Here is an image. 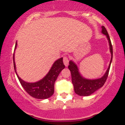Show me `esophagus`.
<instances>
[{"label": "esophagus", "mask_w": 125, "mask_h": 125, "mask_svg": "<svg viewBox=\"0 0 125 125\" xmlns=\"http://www.w3.org/2000/svg\"><path fill=\"white\" fill-rule=\"evenodd\" d=\"M63 61V63L64 65H65L66 66H67L68 64H69V58H68L67 56H64Z\"/></svg>", "instance_id": "34e87169"}]
</instances>
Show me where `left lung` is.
<instances>
[{
    "mask_svg": "<svg viewBox=\"0 0 125 125\" xmlns=\"http://www.w3.org/2000/svg\"><path fill=\"white\" fill-rule=\"evenodd\" d=\"M102 33L107 36V39L108 40L110 52L111 53V59L110 61V63L109 64L108 69L107 70L104 75L102 78L96 79V80L86 79L83 78L80 74L78 67L75 64V63H74L72 61L69 62L70 64L68 66V67L71 72L72 83L74 86V92L75 94L80 96H88L91 95V94H92L97 89L103 86L106 81L107 77H108L109 70H110V66H111L112 62V59H113V46H112L111 40H110V38L109 37L108 33L105 28L104 26H102Z\"/></svg>",
    "mask_w": 125,
    "mask_h": 125,
    "instance_id": "obj_1",
    "label": "left lung"
}]
</instances>
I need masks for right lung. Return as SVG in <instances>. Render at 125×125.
<instances>
[{"label": "right lung", "instance_id": "right-lung-1", "mask_svg": "<svg viewBox=\"0 0 125 125\" xmlns=\"http://www.w3.org/2000/svg\"><path fill=\"white\" fill-rule=\"evenodd\" d=\"M17 45L16 42L15 50ZM13 62L15 73L23 89L31 97L39 99H45L52 95L54 92L55 82L60 73L65 67L63 62V58H60L55 62L48 74L42 80L36 83H29L23 81L17 74L14 62V53L13 54Z\"/></svg>", "mask_w": 125, "mask_h": 125}]
</instances>
